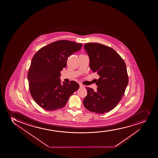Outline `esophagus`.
<instances>
[{
    "mask_svg": "<svg viewBox=\"0 0 158 158\" xmlns=\"http://www.w3.org/2000/svg\"><path fill=\"white\" fill-rule=\"evenodd\" d=\"M80 88H83L84 86H83V85H82V84H80Z\"/></svg>",
    "mask_w": 158,
    "mask_h": 158,
    "instance_id": "1",
    "label": "esophagus"
}]
</instances>
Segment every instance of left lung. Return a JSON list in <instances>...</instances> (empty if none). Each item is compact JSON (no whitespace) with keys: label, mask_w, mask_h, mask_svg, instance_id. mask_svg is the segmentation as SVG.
Masks as SVG:
<instances>
[{"label":"left lung","mask_w":158,"mask_h":158,"mask_svg":"<svg viewBox=\"0 0 158 158\" xmlns=\"http://www.w3.org/2000/svg\"><path fill=\"white\" fill-rule=\"evenodd\" d=\"M84 48L90 67L99 76L97 91L86 87L84 106L90 112L104 114L112 110L122 98L128 83L125 63L112 48L98 43H88Z\"/></svg>","instance_id":"8db88e82"}]
</instances>
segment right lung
I'll return each instance as SVG.
<instances>
[{
  "label": "right lung",
  "instance_id": "obj_1",
  "mask_svg": "<svg viewBox=\"0 0 158 158\" xmlns=\"http://www.w3.org/2000/svg\"><path fill=\"white\" fill-rule=\"evenodd\" d=\"M82 44L68 40L51 43L33 57L27 73L29 90L35 102L48 111L64 107L79 88L75 81L60 83V71L66 67L69 56L81 48Z\"/></svg>",
  "mask_w": 158,
  "mask_h": 158
}]
</instances>
